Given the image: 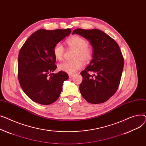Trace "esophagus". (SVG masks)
Returning a JSON list of instances; mask_svg holds the SVG:
<instances>
[{
  "instance_id": "esophagus-1",
  "label": "esophagus",
  "mask_w": 146,
  "mask_h": 146,
  "mask_svg": "<svg viewBox=\"0 0 146 146\" xmlns=\"http://www.w3.org/2000/svg\"><path fill=\"white\" fill-rule=\"evenodd\" d=\"M68 75H69V77H70V78H72V76H74V74H69Z\"/></svg>"
}]
</instances>
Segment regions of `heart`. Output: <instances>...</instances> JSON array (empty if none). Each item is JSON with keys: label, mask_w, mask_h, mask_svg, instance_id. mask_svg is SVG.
Instances as JSON below:
<instances>
[{"label": "heart", "mask_w": 146, "mask_h": 146, "mask_svg": "<svg viewBox=\"0 0 146 146\" xmlns=\"http://www.w3.org/2000/svg\"><path fill=\"white\" fill-rule=\"evenodd\" d=\"M67 45L76 49L75 59L72 61H64L58 65L59 70L69 74H73L83 66L84 62H89L92 58V50L88 46L87 40L79 36H74L66 40ZM55 57L58 60L63 58L64 48L61 43L56 44L53 49Z\"/></svg>", "instance_id": "b5f03b06"}]
</instances>
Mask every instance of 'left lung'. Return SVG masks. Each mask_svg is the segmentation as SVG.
<instances>
[{"label":"left lung","mask_w":146,"mask_h":146,"mask_svg":"<svg viewBox=\"0 0 146 146\" xmlns=\"http://www.w3.org/2000/svg\"><path fill=\"white\" fill-rule=\"evenodd\" d=\"M78 34L88 40L92 46V59L81 72L82 81L80 91L91 104L103 103L116 92L124 67V58L117 43L99 29H76ZM95 73L91 76L88 72Z\"/></svg>","instance_id":"8db88e82"}]
</instances>
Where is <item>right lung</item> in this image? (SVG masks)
<instances>
[{"label": "right lung", "instance_id": "obj_1", "mask_svg": "<svg viewBox=\"0 0 146 146\" xmlns=\"http://www.w3.org/2000/svg\"><path fill=\"white\" fill-rule=\"evenodd\" d=\"M71 32L70 29H39L32 34L20 49L19 82L24 92L34 102L51 104L61 94L63 83L69 76L62 71L52 73L57 68L53 49Z\"/></svg>", "mask_w": 146, "mask_h": 146}]
</instances>
